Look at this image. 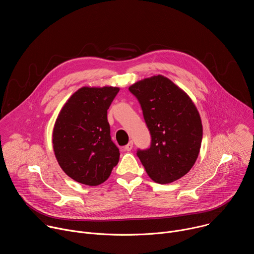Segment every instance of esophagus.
<instances>
[{
    "mask_svg": "<svg viewBox=\"0 0 254 254\" xmlns=\"http://www.w3.org/2000/svg\"><path fill=\"white\" fill-rule=\"evenodd\" d=\"M132 146H133V143H132V141H129L127 146L125 147V150L126 151H127V152H130L131 151V149H132Z\"/></svg>",
    "mask_w": 254,
    "mask_h": 254,
    "instance_id": "obj_1",
    "label": "esophagus"
}]
</instances>
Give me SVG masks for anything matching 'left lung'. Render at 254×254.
Segmentation results:
<instances>
[{"instance_id":"left-lung-1","label":"left lung","mask_w":254,"mask_h":254,"mask_svg":"<svg viewBox=\"0 0 254 254\" xmlns=\"http://www.w3.org/2000/svg\"><path fill=\"white\" fill-rule=\"evenodd\" d=\"M128 89L138 99L152 135L151 148L136 153L147 174L159 184L182 178L201 149L203 127L195 103L161 74L136 81Z\"/></svg>"}]
</instances>
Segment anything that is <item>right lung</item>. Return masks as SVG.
Segmentation results:
<instances>
[{
	"label": "right lung",
	"instance_id": "add662e5",
	"mask_svg": "<svg viewBox=\"0 0 254 254\" xmlns=\"http://www.w3.org/2000/svg\"><path fill=\"white\" fill-rule=\"evenodd\" d=\"M119 91L116 86H83L67 99L56 119L54 155L63 172L80 184L100 185L120 161L107 122V110Z\"/></svg>",
	"mask_w": 254,
	"mask_h": 254
}]
</instances>
